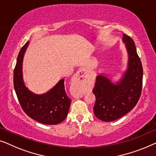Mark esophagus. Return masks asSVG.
<instances>
[{"instance_id":"1","label":"esophagus","mask_w":156,"mask_h":156,"mask_svg":"<svg viewBox=\"0 0 156 156\" xmlns=\"http://www.w3.org/2000/svg\"><path fill=\"white\" fill-rule=\"evenodd\" d=\"M85 76H86V72H85V71H83V70H80V71H79L77 72V73H76V76H75V78H74V80H75V83H76V84L78 85V87H76L75 90L73 91V97L81 98L83 96V91L80 87V86L78 87V85L80 84L81 81H83V80H84ZM80 77H82V78L80 80Z\"/></svg>"}]
</instances>
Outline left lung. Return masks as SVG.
Instances as JSON below:
<instances>
[{"instance_id": "8db88e82", "label": "left lung", "mask_w": 156, "mask_h": 156, "mask_svg": "<svg viewBox=\"0 0 156 156\" xmlns=\"http://www.w3.org/2000/svg\"><path fill=\"white\" fill-rule=\"evenodd\" d=\"M122 41L128 54L126 69L115 82L107 74H98L93 90L96 98L94 114L103 122H112L123 117L136 106L141 96L143 80L141 61L133 39L123 34Z\"/></svg>"}]
</instances>
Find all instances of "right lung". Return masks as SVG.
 Here are the masks:
<instances>
[{"mask_svg": "<svg viewBox=\"0 0 156 156\" xmlns=\"http://www.w3.org/2000/svg\"><path fill=\"white\" fill-rule=\"evenodd\" d=\"M29 44L28 41L20 51L14 70L13 83L17 99L26 115L32 119L44 124H58L66 118L71 102L66 94L65 80L61 79L43 94H35L27 88L23 79V63Z\"/></svg>", "mask_w": 156, "mask_h": 156, "instance_id": "right-lung-1", "label": "right lung"}]
</instances>
